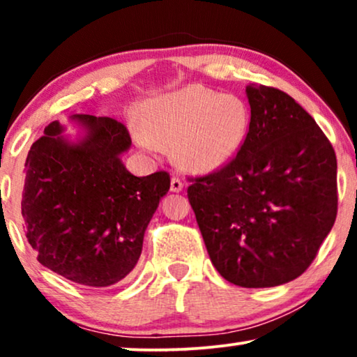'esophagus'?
I'll return each instance as SVG.
<instances>
[{
    "label": "esophagus",
    "instance_id": "esophagus-1",
    "mask_svg": "<svg viewBox=\"0 0 357 357\" xmlns=\"http://www.w3.org/2000/svg\"><path fill=\"white\" fill-rule=\"evenodd\" d=\"M170 190H172L174 193H178L183 190V182L178 177H175V175L172 177V180H170Z\"/></svg>",
    "mask_w": 357,
    "mask_h": 357
}]
</instances>
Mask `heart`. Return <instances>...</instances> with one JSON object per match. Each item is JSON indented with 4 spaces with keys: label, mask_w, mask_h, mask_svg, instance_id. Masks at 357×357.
Instances as JSON below:
<instances>
[{
    "label": "heart",
    "mask_w": 357,
    "mask_h": 357,
    "mask_svg": "<svg viewBox=\"0 0 357 357\" xmlns=\"http://www.w3.org/2000/svg\"><path fill=\"white\" fill-rule=\"evenodd\" d=\"M133 136L146 153L175 146L178 164L193 174H211L231 162L250 126V110L241 97L219 94L199 84L148 99L139 107Z\"/></svg>",
    "instance_id": "obj_1"
}]
</instances>
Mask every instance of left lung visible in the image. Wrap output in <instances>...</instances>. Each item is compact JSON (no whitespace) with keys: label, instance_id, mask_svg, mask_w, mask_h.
Listing matches in <instances>:
<instances>
[{"label":"left lung","instance_id":"1","mask_svg":"<svg viewBox=\"0 0 357 357\" xmlns=\"http://www.w3.org/2000/svg\"><path fill=\"white\" fill-rule=\"evenodd\" d=\"M250 126L236 158L195 178L188 199L213 265L242 287L301 276L336 219V155L286 92L248 84Z\"/></svg>","mask_w":357,"mask_h":357}]
</instances>
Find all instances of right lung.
Returning a JSON list of instances; mask_svg holds the SVG:
<instances>
[{
  "label": "right lung",
  "mask_w": 357,
  "mask_h": 357,
  "mask_svg": "<svg viewBox=\"0 0 357 357\" xmlns=\"http://www.w3.org/2000/svg\"><path fill=\"white\" fill-rule=\"evenodd\" d=\"M79 131L52 121L32 144L21 182L26 237L37 260L77 284L105 287L139 260L146 227L170 188L167 172L136 177L121 162L125 125L76 114Z\"/></svg>",
  "instance_id": "obj_1"
}]
</instances>
